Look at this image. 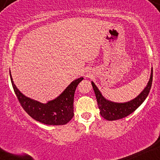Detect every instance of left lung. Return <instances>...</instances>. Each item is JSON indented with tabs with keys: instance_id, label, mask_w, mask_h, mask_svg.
Instances as JSON below:
<instances>
[{
	"instance_id": "obj_1",
	"label": "left lung",
	"mask_w": 160,
	"mask_h": 160,
	"mask_svg": "<svg viewBox=\"0 0 160 160\" xmlns=\"http://www.w3.org/2000/svg\"><path fill=\"white\" fill-rule=\"evenodd\" d=\"M152 81H153V68L151 70L149 82L144 90L133 100L125 103H117L107 100L104 98L94 82H92V85L98 102V108L100 109L101 115L107 120H117L131 114L144 102V101L148 97L152 86Z\"/></svg>"
}]
</instances>
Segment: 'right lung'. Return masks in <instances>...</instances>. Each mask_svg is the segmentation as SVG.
Masks as SVG:
<instances>
[{"instance_id": "obj_1", "label": "right lung", "mask_w": 160, "mask_h": 160, "mask_svg": "<svg viewBox=\"0 0 160 160\" xmlns=\"http://www.w3.org/2000/svg\"><path fill=\"white\" fill-rule=\"evenodd\" d=\"M10 80L21 106L35 120L46 125L59 126L68 123L74 117V92L79 82L83 80V78L74 80L59 96L47 104L40 103L25 96L14 84L11 74Z\"/></svg>"}]
</instances>
